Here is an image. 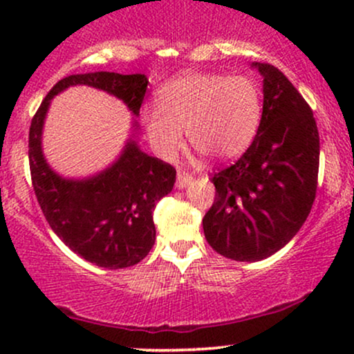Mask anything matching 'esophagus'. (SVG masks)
Returning <instances> with one entry per match:
<instances>
[{
    "label": "esophagus",
    "mask_w": 354,
    "mask_h": 354,
    "mask_svg": "<svg viewBox=\"0 0 354 354\" xmlns=\"http://www.w3.org/2000/svg\"><path fill=\"white\" fill-rule=\"evenodd\" d=\"M191 181H193V176H191V174L185 173V171H178V176H176V188L178 189L186 188Z\"/></svg>",
    "instance_id": "1"
}]
</instances>
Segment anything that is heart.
Instances as JSON below:
<instances>
[{
	"label": "heart",
	"mask_w": 354,
	"mask_h": 354,
	"mask_svg": "<svg viewBox=\"0 0 354 354\" xmlns=\"http://www.w3.org/2000/svg\"><path fill=\"white\" fill-rule=\"evenodd\" d=\"M263 115L261 91L248 76L186 73L158 89V104L141 109L146 135L160 156L171 158L189 145L211 161H230L245 153Z\"/></svg>",
	"instance_id": "obj_1"
}]
</instances>
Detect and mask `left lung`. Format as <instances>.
I'll list each match as a JSON object with an SVG mask.
<instances>
[{"label": "left lung", "instance_id": "obj_1", "mask_svg": "<svg viewBox=\"0 0 354 354\" xmlns=\"http://www.w3.org/2000/svg\"><path fill=\"white\" fill-rule=\"evenodd\" d=\"M263 76V115L253 143L213 176L216 198L203 218L206 241L234 261H259L293 239L316 196L319 135L311 108L278 68Z\"/></svg>", "mask_w": 354, "mask_h": 354}]
</instances>
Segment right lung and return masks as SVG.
<instances>
[{"mask_svg": "<svg viewBox=\"0 0 354 354\" xmlns=\"http://www.w3.org/2000/svg\"><path fill=\"white\" fill-rule=\"evenodd\" d=\"M70 86H91L121 99L136 116L132 135L117 160L84 178L56 174L42 153V128L50 100ZM148 78L141 73L98 71L71 75L53 86L31 121L30 169L35 194L51 230L93 265L120 270L140 263L156 239L153 211L171 193L176 169L148 156L138 145L140 108Z\"/></svg>", "mask_w": 354, "mask_h": 354, "instance_id": "obj_1", "label": "right lung"}]
</instances>
